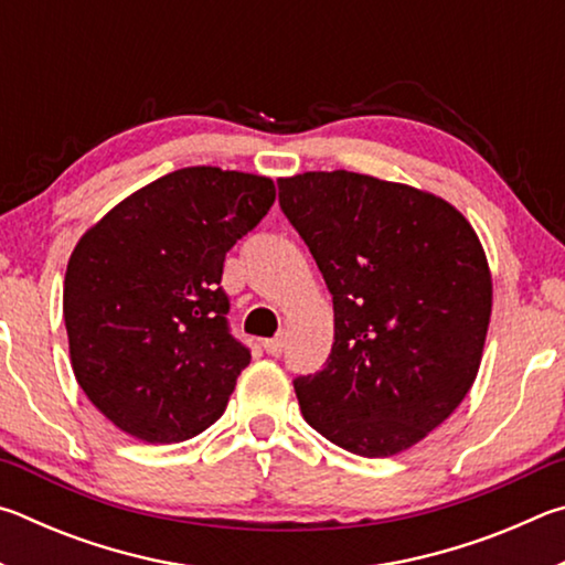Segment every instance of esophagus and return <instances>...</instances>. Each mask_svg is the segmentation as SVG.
Here are the masks:
<instances>
[{
    "instance_id": "esophagus-1",
    "label": "esophagus",
    "mask_w": 565,
    "mask_h": 565,
    "mask_svg": "<svg viewBox=\"0 0 565 565\" xmlns=\"http://www.w3.org/2000/svg\"><path fill=\"white\" fill-rule=\"evenodd\" d=\"M286 349V339L276 337V339H266L264 341V351L271 353V356H279V353Z\"/></svg>"
}]
</instances>
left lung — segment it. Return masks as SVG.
<instances>
[{"mask_svg": "<svg viewBox=\"0 0 565 565\" xmlns=\"http://www.w3.org/2000/svg\"><path fill=\"white\" fill-rule=\"evenodd\" d=\"M279 191L333 296L327 366L294 381L306 424L356 456L406 451L481 366L493 306L481 238L446 199L356 171L281 177Z\"/></svg>", "mask_w": 565, "mask_h": 565, "instance_id": "left-lung-1", "label": "left lung"}]
</instances>
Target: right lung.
Masks as SVG:
<instances>
[{
	"label": "right lung",
	"instance_id": "add662e5",
	"mask_svg": "<svg viewBox=\"0 0 565 565\" xmlns=\"http://www.w3.org/2000/svg\"><path fill=\"white\" fill-rule=\"evenodd\" d=\"M276 199L269 177L186 167L89 226L64 276L76 384L119 431L194 438L224 414L252 361L226 329L224 256Z\"/></svg>",
	"mask_w": 565,
	"mask_h": 565
}]
</instances>
